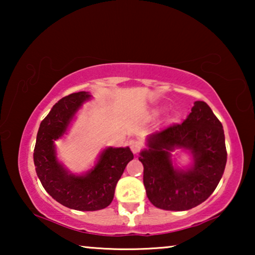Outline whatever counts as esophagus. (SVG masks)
<instances>
[{
	"label": "esophagus",
	"instance_id": "obj_1",
	"mask_svg": "<svg viewBox=\"0 0 255 255\" xmlns=\"http://www.w3.org/2000/svg\"><path fill=\"white\" fill-rule=\"evenodd\" d=\"M128 146H130L131 151L133 152L134 154H137V153H139V151L141 149V142L139 140H131L128 142Z\"/></svg>",
	"mask_w": 255,
	"mask_h": 255
}]
</instances>
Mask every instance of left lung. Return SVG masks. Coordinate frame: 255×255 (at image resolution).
<instances>
[{"instance_id":"left-lung-1","label":"left lung","mask_w":255,"mask_h":255,"mask_svg":"<svg viewBox=\"0 0 255 255\" xmlns=\"http://www.w3.org/2000/svg\"><path fill=\"white\" fill-rule=\"evenodd\" d=\"M147 141L139 161L144 166L146 195L154 207L189 210L214 193L224 174L228 152L223 125L207 103L196 101L182 123L154 132ZM177 147L193 153L194 166L187 172L171 165L170 152Z\"/></svg>"}]
</instances>
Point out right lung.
I'll use <instances>...</instances> for the list:
<instances>
[{
    "label": "right lung",
    "mask_w": 255,
    "mask_h": 255,
    "mask_svg": "<svg viewBox=\"0 0 255 255\" xmlns=\"http://www.w3.org/2000/svg\"><path fill=\"white\" fill-rule=\"evenodd\" d=\"M89 97L88 93L79 92L59 100L41 121L33 151L36 172L44 189L60 204L80 211L107 208L114 200L125 167L133 159L128 147L107 148L95 168L85 176L71 175L57 161L54 140L61 137L74 114Z\"/></svg>",
    "instance_id": "1"
}]
</instances>
